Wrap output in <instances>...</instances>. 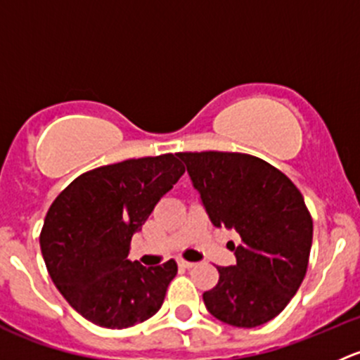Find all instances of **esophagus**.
<instances>
[{
  "label": "esophagus",
  "instance_id": "esophagus-1",
  "mask_svg": "<svg viewBox=\"0 0 360 360\" xmlns=\"http://www.w3.org/2000/svg\"><path fill=\"white\" fill-rule=\"evenodd\" d=\"M177 264H179L181 268H193L195 263H191V261H186V259H179L177 261Z\"/></svg>",
  "mask_w": 360,
  "mask_h": 360
}]
</instances>
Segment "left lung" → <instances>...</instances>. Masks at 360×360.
<instances>
[{"mask_svg":"<svg viewBox=\"0 0 360 360\" xmlns=\"http://www.w3.org/2000/svg\"><path fill=\"white\" fill-rule=\"evenodd\" d=\"M214 226L237 231L233 266H217L216 288L203 292L210 315L235 328L277 317L300 289L310 257L314 221L285 174L245 153H177Z\"/></svg>","mask_w":360,"mask_h":360,"instance_id":"left-lung-1","label":"left lung"}]
</instances>
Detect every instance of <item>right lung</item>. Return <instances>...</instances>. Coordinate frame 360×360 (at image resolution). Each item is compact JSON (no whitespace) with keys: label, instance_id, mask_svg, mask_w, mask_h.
I'll use <instances>...</instances> for the list:
<instances>
[{"label":"right lung","instance_id":"1","mask_svg":"<svg viewBox=\"0 0 360 360\" xmlns=\"http://www.w3.org/2000/svg\"><path fill=\"white\" fill-rule=\"evenodd\" d=\"M183 174L172 153L125 160L78 176L50 205L39 235L43 259L86 321L125 329L160 310L177 263L146 268L127 256L132 235Z\"/></svg>","mask_w":360,"mask_h":360}]
</instances>
